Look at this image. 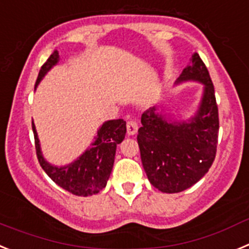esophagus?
<instances>
[{
	"mask_svg": "<svg viewBox=\"0 0 249 249\" xmlns=\"http://www.w3.org/2000/svg\"><path fill=\"white\" fill-rule=\"evenodd\" d=\"M126 130L129 135H134L138 131V122L135 119H129L126 122Z\"/></svg>",
	"mask_w": 249,
	"mask_h": 249,
	"instance_id": "34e87169",
	"label": "esophagus"
}]
</instances>
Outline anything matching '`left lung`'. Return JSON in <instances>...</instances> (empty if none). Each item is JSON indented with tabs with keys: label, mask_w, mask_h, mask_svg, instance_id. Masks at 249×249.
<instances>
[{
	"label": "left lung",
	"mask_w": 249,
	"mask_h": 249,
	"mask_svg": "<svg viewBox=\"0 0 249 249\" xmlns=\"http://www.w3.org/2000/svg\"><path fill=\"white\" fill-rule=\"evenodd\" d=\"M198 80L205 84L200 109L190 123L171 124L149 109L141 116L138 144L141 162L154 187L176 194L200 181L213 163L218 142V107L214 87L200 55H192L178 82Z\"/></svg>",
	"instance_id": "obj_1"
}]
</instances>
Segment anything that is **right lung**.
<instances>
[{
    "mask_svg": "<svg viewBox=\"0 0 249 249\" xmlns=\"http://www.w3.org/2000/svg\"><path fill=\"white\" fill-rule=\"evenodd\" d=\"M58 58L59 55L57 51L49 55L46 63L41 67L36 86L41 82L47 71L57 63ZM125 125L126 123L123 119L107 122L98 131L97 138L91 144L90 149L87 150L74 162L69 163L68 166L55 167L49 165L42 156L37 131H36L35 124H32L38 162L49 178L66 191L75 196L84 197L98 194L104 189L108 182V178L113 170L116 145L124 140L125 133H126Z\"/></svg>",
    "mask_w": 249,
    "mask_h": 249,
    "instance_id": "add662e5",
    "label": "right lung"
}]
</instances>
